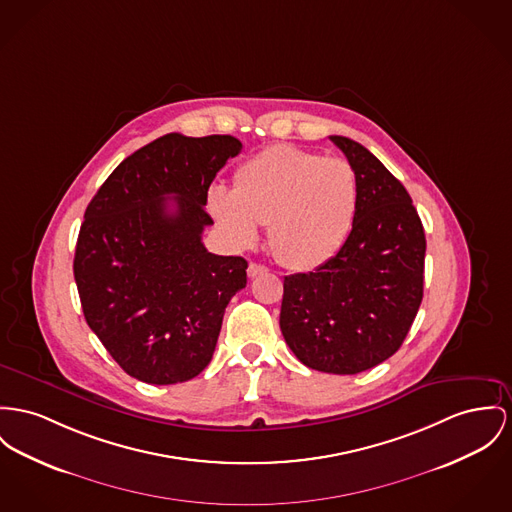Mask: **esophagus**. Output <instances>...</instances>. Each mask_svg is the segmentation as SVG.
<instances>
[{"instance_id": "esophagus-1", "label": "esophagus", "mask_w": 512, "mask_h": 512, "mask_svg": "<svg viewBox=\"0 0 512 512\" xmlns=\"http://www.w3.org/2000/svg\"><path fill=\"white\" fill-rule=\"evenodd\" d=\"M266 272H268L266 266H260V264H250V266H248V277H250V279H254V277H258V275H262V273Z\"/></svg>"}]
</instances>
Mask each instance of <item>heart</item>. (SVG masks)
<instances>
[{"label": "heart", "instance_id": "obj_1", "mask_svg": "<svg viewBox=\"0 0 512 512\" xmlns=\"http://www.w3.org/2000/svg\"><path fill=\"white\" fill-rule=\"evenodd\" d=\"M359 202L357 172L340 157L273 145L235 172V188L213 186L207 205L225 233L252 246L270 225L273 256L287 268L310 270L338 254Z\"/></svg>", "mask_w": 512, "mask_h": 512}]
</instances>
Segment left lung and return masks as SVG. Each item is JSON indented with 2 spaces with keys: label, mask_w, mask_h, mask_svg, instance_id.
<instances>
[{
  "label": "left lung",
  "mask_w": 512,
  "mask_h": 512,
  "mask_svg": "<svg viewBox=\"0 0 512 512\" xmlns=\"http://www.w3.org/2000/svg\"><path fill=\"white\" fill-rule=\"evenodd\" d=\"M330 139L357 172L355 221L336 256L285 277L279 326L308 369L357 375L406 340L423 299L427 244L404 184L361 143Z\"/></svg>",
  "instance_id": "1"
}]
</instances>
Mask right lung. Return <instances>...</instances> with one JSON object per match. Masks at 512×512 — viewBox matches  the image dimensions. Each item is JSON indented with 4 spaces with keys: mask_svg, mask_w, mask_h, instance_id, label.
I'll use <instances>...</instances> for the list:
<instances>
[{
    "mask_svg": "<svg viewBox=\"0 0 512 512\" xmlns=\"http://www.w3.org/2000/svg\"><path fill=\"white\" fill-rule=\"evenodd\" d=\"M242 149L237 137L167 134L124 159L85 209L73 275L89 328L147 384L209 365L225 308L246 287V260L202 242L207 190Z\"/></svg>",
    "mask_w": 512,
    "mask_h": 512,
    "instance_id": "add662e5",
    "label": "right lung"
}]
</instances>
